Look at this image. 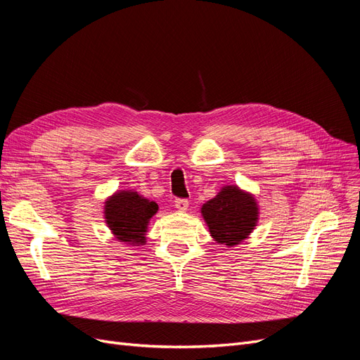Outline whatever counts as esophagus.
<instances>
[{"instance_id":"34e87169","label":"esophagus","mask_w":360,"mask_h":360,"mask_svg":"<svg viewBox=\"0 0 360 360\" xmlns=\"http://www.w3.org/2000/svg\"><path fill=\"white\" fill-rule=\"evenodd\" d=\"M174 204H176V209H177L179 212H186L188 207H189V201H188V200H181V198L174 201Z\"/></svg>"}]
</instances>
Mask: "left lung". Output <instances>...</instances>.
<instances>
[{
  "instance_id": "left-lung-1",
  "label": "left lung",
  "mask_w": 360,
  "mask_h": 360,
  "mask_svg": "<svg viewBox=\"0 0 360 360\" xmlns=\"http://www.w3.org/2000/svg\"><path fill=\"white\" fill-rule=\"evenodd\" d=\"M201 216L217 245H240L255 230L259 207L255 197L234 184L222 186L201 207Z\"/></svg>"
}]
</instances>
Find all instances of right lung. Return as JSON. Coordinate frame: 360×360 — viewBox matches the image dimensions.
<instances>
[{
    "label": "right lung",
    "mask_w": 360,
    "mask_h": 360,
    "mask_svg": "<svg viewBox=\"0 0 360 360\" xmlns=\"http://www.w3.org/2000/svg\"><path fill=\"white\" fill-rule=\"evenodd\" d=\"M159 210L155 201L134 189L117 191L105 200L103 217L118 242L141 246L146 245L150 219Z\"/></svg>",
    "instance_id": "add662e5"
}]
</instances>
